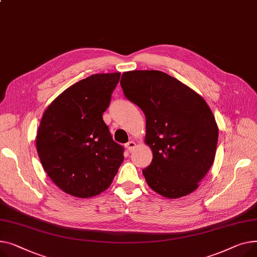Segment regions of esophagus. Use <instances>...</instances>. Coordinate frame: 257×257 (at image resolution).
<instances>
[{
  "label": "esophagus",
  "mask_w": 257,
  "mask_h": 257,
  "mask_svg": "<svg viewBox=\"0 0 257 257\" xmlns=\"http://www.w3.org/2000/svg\"><path fill=\"white\" fill-rule=\"evenodd\" d=\"M125 147L126 149L128 150V152H133V150L136 148V142L135 141H128L126 144H125Z\"/></svg>",
  "instance_id": "esophagus-1"
}]
</instances>
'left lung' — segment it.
<instances>
[{
  "label": "left lung",
  "mask_w": 257,
  "mask_h": 257,
  "mask_svg": "<svg viewBox=\"0 0 257 257\" xmlns=\"http://www.w3.org/2000/svg\"><path fill=\"white\" fill-rule=\"evenodd\" d=\"M125 97L146 117L145 143L154 159L142 172L148 186L166 198L191 194L215 160L218 125L198 93L159 70L122 73Z\"/></svg>",
  "instance_id": "obj_1"
}]
</instances>
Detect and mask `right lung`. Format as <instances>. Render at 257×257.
I'll return each instance as SVG.
<instances>
[{"mask_svg": "<svg viewBox=\"0 0 257 257\" xmlns=\"http://www.w3.org/2000/svg\"><path fill=\"white\" fill-rule=\"evenodd\" d=\"M120 72L96 73L73 84L44 111L36 136L41 165L53 182L74 197L107 190L123 162L102 120Z\"/></svg>", "mask_w": 257, "mask_h": 257, "instance_id": "add662e5", "label": "right lung"}]
</instances>
